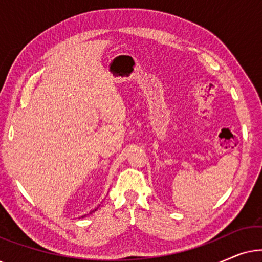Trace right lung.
I'll return each mask as SVG.
<instances>
[{"instance_id":"1","label":"right lung","mask_w":262,"mask_h":262,"mask_svg":"<svg viewBox=\"0 0 262 262\" xmlns=\"http://www.w3.org/2000/svg\"><path fill=\"white\" fill-rule=\"evenodd\" d=\"M99 206H100V205H99ZM99 206H96V207H95V209H94V210H92V211H91V212H89V213H85V214H83V216H81V217H80V218H84V217H87V216H89V214H92V213H93V212H95V211H96V210H98V209H99Z\"/></svg>"}]
</instances>
